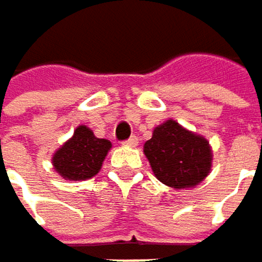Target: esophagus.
<instances>
[{
  "mask_svg": "<svg viewBox=\"0 0 262 262\" xmlns=\"http://www.w3.org/2000/svg\"><path fill=\"white\" fill-rule=\"evenodd\" d=\"M137 144H138V137H135V135L124 141V146H130V147H135Z\"/></svg>",
  "mask_w": 262,
  "mask_h": 262,
  "instance_id": "1",
  "label": "esophagus"
}]
</instances>
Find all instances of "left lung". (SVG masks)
<instances>
[{
	"mask_svg": "<svg viewBox=\"0 0 262 262\" xmlns=\"http://www.w3.org/2000/svg\"><path fill=\"white\" fill-rule=\"evenodd\" d=\"M144 154L155 177L173 189L196 186L212 166L209 143L173 119L154 130L152 138L144 144Z\"/></svg>",
	"mask_w": 262,
	"mask_h": 262,
	"instance_id": "obj_1",
	"label": "left lung"
}]
</instances>
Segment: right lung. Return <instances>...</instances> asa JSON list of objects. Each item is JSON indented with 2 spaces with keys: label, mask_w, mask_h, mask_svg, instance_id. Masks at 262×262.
<instances>
[{
  "label": "right lung",
  "mask_w": 262,
  "mask_h": 262,
  "mask_svg": "<svg viewBox=\"0 0 262 262\" xmlns=\"http://www.w3.org/2000/svg\"><path fill=\"white\" fill-rule=\"evenodd\" d=\"M110 147V141L96 138L89 127L79 125L73 137L53 155L52 161L62 178L72 181L89 180L98 173Z\"/></svg>",
  "instance_id": "add662e5"
}]
</instances>
